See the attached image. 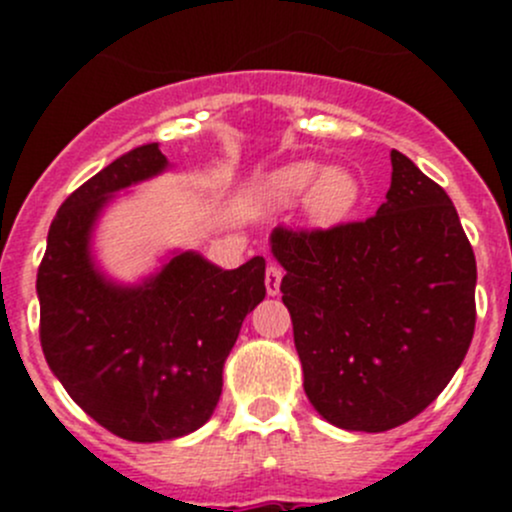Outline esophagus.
Segmentation results:
<instances>
[{"label":"esophagus","instance_id":"obj_1","mask_svg":"<svg viewBox=\"0 0 512 512\" xmlns=\"http://www.w3.org/2000/svg\"><path fill=\"white\" fill-rule=\"evenodd\" d=\"M282 267L277 265H267V272H265V285H267V294H272L275 297L277 292H280V282H282Z\"/></svg>","mask_w":512,"mask_h":512}]
</instances>
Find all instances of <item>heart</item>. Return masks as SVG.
Returning <instances> with one entry per match:
<instances>
[{"mask_svg":"<svg viewBox=\"0 0 512 512\" xmlns=\"http://www.w3.org/2000/svg\"><path fill=\"white\" fill-rule=\"evenodd\" d=\"M260 195L272 208H292L304 198V213L317 227H334L354 213L361 200L359 178L347 168H327L312 160L282 165L260 183Z\"/></svg>","mask_w":512,"mask_h":512,"instance_id":"1","label":"heart"}]
</instances>
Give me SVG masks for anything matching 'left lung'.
I'll return each instance as SVG.
<instances>
[{
  "label": "left lung",
  "instance_id": "left-lung-1",
  "mask_svg": "<svg viewBox=\"0 0 512 512\" xmlns=\"http://www.w3.org/2000/svg\"><path fill=\"white\" fill-rule=\"evenodd\" d=\"M376 215L329 230L275 227L304 391L329 423L379 433L421 414L476 329V255L451 198L391 151Z\"/></svg>",
  "mask_w": 512,
  "mask_h": 512
}]
</instances>
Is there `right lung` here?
Returning <instances> with one entry per match:
<instances>
[{"instance_id":"add662e5","label":"right lung","mask_w":512,"mask_h":512,"mask_svg":"<svg viewBox=\"0 0 512 512\" xmlns=\"http://www.w3.org/2000/svg\"><path fill=\"white\" fill-rule=\"evenodd\" d=\"M168 168L158 143L133 148L61 203L36 275L46 364L96 423L136 443L193 433L223 394L242 319L265 299V260L220 270L178 252L143 285L106 280L91 230L113 193Z\"/></svg>"}]
</instances>
